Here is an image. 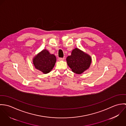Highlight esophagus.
Segmentation results:
<instances>
[{
  "label": "esophagus",
  "instance_id": "1",
  "mask_svg": "<svg viewBox=\"0 0 126 126\" xmlns=\"http://www.w3.org/2000/svg\"><path fill=\"white\" fill-rule=\"evenodd\" d=\"M64 58H59V59H58V60H59V61H63V60H64Z\"/></svg>",
  "mask_w": 126,
  "mask_h": 126
}]
</instances>
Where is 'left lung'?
<instances>
[{
    "label": "left lung",
    "mask_w": 126,
    "mask_h": 126,
    "mask_svg": "<svg viewBox=\"0 0 126 126\" xmlns=\"http://www.w3.org/2000/svg\"><path fill=\"white\" fill-rule=\"evenodd\" d=\"M66 61L73 72L80 74L89 68L92 58L89 55L76 48L72 50L71 55L67 57Z\"/></svg>",
    "instance_id": "8db88e82"
}]
</instances>
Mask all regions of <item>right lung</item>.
I'll list each match as a JSON object with an SVG mask.
<instances>
[{
  "mask_svg": "<svg viewBox=\"0 0 126 126\" xmlns=\"http://www.w3.org/2000/svg\"><path fill=\"white\" fill-rule=\"evenodd\" d=\"M56 62L55 56L50 54L47 49L43 50L33 59V63L35 68L44 74L50 72L54 67Z\"/></svg>",
  "mask_w": 126,
  "mask_h": 126,
  "instance_id": "obj_1",
  "label": "right lung"
}]
</instances>
